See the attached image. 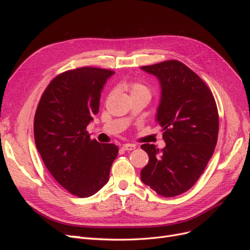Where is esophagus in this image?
Here are the masks:
<instances>
[{"label": "esophagus", "mask_w": 250, "mask_h": 250, "mask_svg": "<svg viewBox=\"0 0 250 250\" xmlns=\"http://www.w3.org/2000/svg\"><path fill=\"white\" fill-rule=\"evenodd\" d=\"M122 149L127 150V151H131V150L135 149V145H132V144H124V145L122 146Z\"/></svg>", "instance_id": "obj_1"}]
</instances>
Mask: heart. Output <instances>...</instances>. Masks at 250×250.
I'll return each mask as SVG.
<instances>
[{"instance_id": "heart-1", "label": "heart", "mask_w": 250, "mask_h": 250, "mask_svg": "<svg viewBox=\"0 0 250 250\" xmlns=\"http://www.w3.org/2000/svg\"><path fill=\"white\" fill-rule=\"evenodd\" d=\"M124 88L127 90L128 93L130 94V96L134 95H148L150 96V89L147 85L144 84V83L141 82H127L124 84Z\"/></svg>"}]
</instances>
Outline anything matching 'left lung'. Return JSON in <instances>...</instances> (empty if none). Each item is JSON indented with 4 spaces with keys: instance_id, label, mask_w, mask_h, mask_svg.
Segmentation results:
<instances>
[{
    "instance_id": "8db88e82",
    "label": "left lung",
    "mask_w": 250,
    "mask_h": 250,
    "mask_svg": "<svg viewBox=\"0 0 250 250\" xmlns=\"http://www.w3.org/2000/svg\"><path fill=\"white\" fill-rule=\"evenodd\" d=\"M142 70L161 82L156 120L166 147L141 146L149 155L141 179L158 195L174 197L196 184L214 153L219 131L216 101L206 82L178 60L144 65Z\"/></svg>"
}]
</instances>
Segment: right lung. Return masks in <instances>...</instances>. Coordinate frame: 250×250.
I'll return each mask as SVG.
<instances>
[{
    "label": "right lung",
    "instance_id": "1",
    "mask_svg": "<svg viewBox=\"0 0 250 250\" xmlns=\"http://www.w3.org/2000/svg\"><path fill=\"white\" fill-rule=\"evenodd\" d=\"M113 73L83 66L59 74L44 89L34 116L35 145L44 166L60 186L80 198L107 183L118 155L117 145L92 140L86 131Z\"/></svg>",
    "mask_w": 250,
    "mask_h": 250
}]
</instances>
